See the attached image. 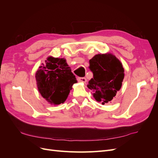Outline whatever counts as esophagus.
Here are the masks:
<instances>
[{"mask_svg":"<svg viewBox=\"0 0 158 158\" xmlns=\"http://www.w3.org/2000/svg\"><path fill=\"white\" fill-rule=\"evenodd\" d=\"M78 80L80 81V82H84V83H85L86 82V78H84V77H78Z\"/></svg>","mask_w":158,"mask_h":158,"instance_id":"34e87169","label":"esophagus"}]
</instances>
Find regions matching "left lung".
Returning <instances> with one entry per match:
<instances>
[{"label": "left lung", "instance_id": "1", "mask_svg": "<svg viewBox=\"0 0 158 158\" xmlns=\"http://www.w3.org/2000/svg\"><path fill=\"white\" fill-rule=\"evenodd\" d=\"M89 69L93 73L87 86L94 91V97L103 105L110 102L121 89L124 78L123 65L111 54H98L89 61Z\"/></svg>", "mask_w": 158, "mask_h": 158}]
</instances>
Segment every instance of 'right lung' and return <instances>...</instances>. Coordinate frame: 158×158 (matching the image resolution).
I'll use <instances>...</instances> for the list:
<instances>
[{"instance_id": "right-lung-1", "label": "right lung", "mask_w": 158, "mask_h": 158, "mask_svg": "<svg viewBox=\"0 0 158 158\" xmlns=\"http://www.w3.org/2000/svg\"><path fill=\"white\" fill-rule=\"evenodd\" d=\"M35 78L43 98L54 105L64 103L73 85L77 82L66 60L51 56L38 69Z\"/></svg>"}]
</instances>
